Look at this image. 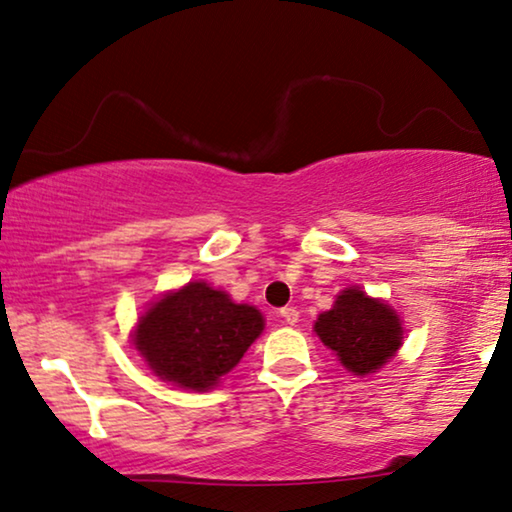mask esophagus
<instances>
[{"label":"esophagus","instance_id":"34e87169","mask_svg":"<svg viewBox=\"0 0 512 512\" xmlns=\"http://www.w3.org/2000/svg\"><path fill=\"white\" fill-rule=\"evenodd\" d=\"M280 318H283L287 325H297V322H299V311L294 306H287V308H283V311H280Z\"/></svg>","mask_w":512,"mask_h":512}]
</instances>
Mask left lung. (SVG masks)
Masks as SVG:
<instances>
[{"label":"left lung","mask_w":512,"mask_h":512,"mask_svg":"<svg viewBox=\"0 0 512 512\" xmlns=\"http://www.w3.org/2000/svg\"><path fill=\"white\" fill-rule=\"evenodd\" d=\"M313 329L355 376L376 373L397 355L403 341L397 311L359 287H345L334 306L318 315Z\"/></svg>","instance_id":"obj_1"}]
</instances>
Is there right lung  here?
<instances>
[{
    "label": "right lung",
    "instance_id": "right-lung-1",
    "mask_svg": "<svg viewBox=\"0 0 512 512\" xmlns=\"http://www.w3.org/2000/svg\"><path fill=\"white\" fill-rule=\"evenodd\" d=\"M262 329L255 306L234 304L227 292L194 280L141 315L134 345L155 376L206 392L241 362Z\"/></svg>",
    "mask_w": 512,
    "mask_h": 512
}]
</instances>
